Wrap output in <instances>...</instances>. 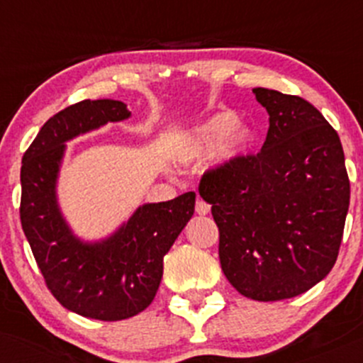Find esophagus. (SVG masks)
<instances>
[{
	"instance_id": "34e87169",
	"label": "esophagus",
	"mask_w": 363,
	"mask_h": 363,
	"mask_svg": "<svg viewBox=\"0 0 363 363\" xmlns=\"http://www.w3.org/2000/svg\"><path fill=\"white\" fill-rule=\"evenodd\" d=\"M208 212H211V205L203 200H196V213L205 216V213H208Z\"/></svg>"
}]
</instances>
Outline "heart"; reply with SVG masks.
Returning <instances> with one entry per match:
<instances>
[{
	"instance_id": "b5f03b06",
	"label": "heart",
	"mask_w": 363,
	"mask_h": 363,
	"mask_svg": "<svg viewBox=\"0 0 363 363\" xmlns=\"http://www.w3.org/2000/svg\"><path fill=\"white\" fill-rule=\"evenodd\" d=\"M238 121L236 113L220 111L188 128L175 144V160L181 163L200 162L216 151V167L235 163L254 144L252 128Z\"/></svg>"
}]
</instances>
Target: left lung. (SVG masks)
Segmentation results:
<instances>
[{
  "label": "left lung",
  "mask_w": 363,
  "mask_h": 363,
  "mask_svg": "<svg viewBox=\"0 0 363 363\" xmlns=\"http://www.w3.org/2000/svg\"><path fill=\"white\" fill-rule=\"evenodd\" d=\"M269 114L257 155L207 172L200 196L219 228L220 268L242 296L291 299L335 264L350 207L337 132L304 99L254 89Z\"/></svg>",
  "instance_id": "left-lung-1"
}]
</instances>
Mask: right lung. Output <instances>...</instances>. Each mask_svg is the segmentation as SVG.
I'll return each mask as SVG.
<instances>
[{
  "mask_svg": "<svg viewBox=\"0 0 363 363\" xmlns=\"http://www.w3.org/2000/svg\"><path fill=\"white\" fill-rule=\"evenodd\" d=\"M113 99L82 101L53 114L24 152L21 223L47 287L66 310L116 322L144 311L163 277V257L194 212L193 191L144 203L108 238L85 242L64 219L57 179L66 143L130 118Z\"/></svg>",
  "mask_w": 363,
  "mask_h": 363,
  "instance_id": "obj_1",
  "label": "right lung"
}]
</instances>
